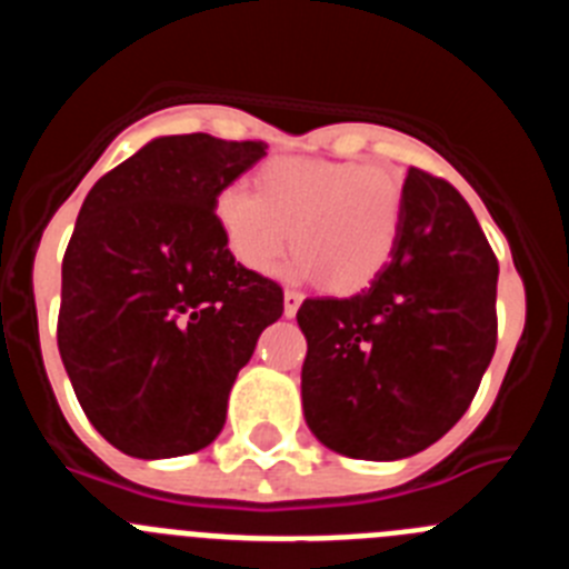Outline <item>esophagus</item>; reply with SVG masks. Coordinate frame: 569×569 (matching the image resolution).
Segmentation results:
<instances>
[{
    "label": "esophagus",
    "mask_w": 569,
    "mask_h": 569,
    "mask_svg": "<svg viewBox=\"0 0 569 569\" xmlns=\"http://www.w3.org/2000/svg\"><path fill=\"white\" fill-rule=\"evenodd\" d=\"M301 301H305V296H301L299 290H284V316H288V319H293Z\"/></svg>",
    "instance_id": "1"
}]
</instances>
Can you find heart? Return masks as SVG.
<instances>
[{
	"label": "heart",
	"mask_w": 569,
	"mask_h": 569,
	"mask_svg": "<svg viewBox=\"0 0 569 569\" xmlns=\"http://www.w3.org/2000/svg\"><path fill=\"white\" fill-rule=\"evenodd\" d=\"M222 239L236 261L270 273L293 241L290 276H325L350 293L393 259L405 222V190L393 173L359 162L273 159L256 190L233 182L213 199Z\"/></svg>",
	"instance_id": "obj_1"
}]
</instances>
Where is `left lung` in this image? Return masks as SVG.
Masks as SVG:
<instances>
[{
  "label": "left lung",
  "mask_w": 569,
  "mask_h": 569,
  "mask_svg": "<svg viewBox=\"0 0 569 569\" xmlns=\"http://www.w3.org/2000/svg\"><path fill=\"white\" fill-rule=\"evenodd\" d=\"M387 268L350 299H305L301 407L350 459L419 453L465 416L496 353L499 261L450 182L407 170Z\"/></svg>",
  "instance_id": "left-lung-1"
}]
</instances>
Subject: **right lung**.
<instances>
[{
	"mask_svg": "<svg viewBox=\"0 0 569 569\" xmlns=\"http://www.w3.org/2000/svg\"><path fill=\"white\" fill-rule=\"evenodd\" d=\"M264 142L159 136L104 173L62 259L57 341L84 416L122 453L173 459L222 433L228 396L284 310L233 259L213 199Z\"/></svg>",
	"mask_w": 569,
	"mask_h": 569,
	"instance_id": "1",
	"label": "right lung"
}]
</instances>
